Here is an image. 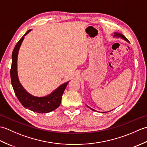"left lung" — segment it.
I'll return each instance as SVG.
<instances>
[{"label": "left lung", "instance_id": "left-lung-1", "mask_svg": "<svg viewBox=\"0 0 147 147\" xmlns=\"http://www.w3.org/2000/svg\"><path fill=\"white\" fill-rule=\"evenodd\" d=\"M114 37H117V38H123V40H126V42H128V40H127L125 36H124L123 35H122V34H121V33H116V32H115V33H114ZM87 107H88V108H90V109H91V110H92V111H96L95 110H94V109H92V108H90V107H89L88 105H87ZM108 112H109V111H108Z\"/></svg>", "mask_w": 147, "mask_h": 147}]
</instances>
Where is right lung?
<instances>
[{
	"label": "right lung",
	"mask_w": 147,
	"mask_h": 147,
	"mask_svg": "<svg viewBox=\"0 0 147 147\" xmlns=\"http://www.w3.org/2000/svg\"><path fill=\"white\" fill-rule=\"evenodd\" d=\"M31 30H32L28 31L22 36V38L16 43L12 51V65L10 71L11 84L19 101L26 109H28L30 111L38 113H48L59 107L61 103L62 96L69 81L59 86L49 95L45 96H40V97L31 95L21 85L19 81L17 71L18 55L24 36Z\"/></svg>",
	"instance_id": "add662e5"
}]
</instances>
